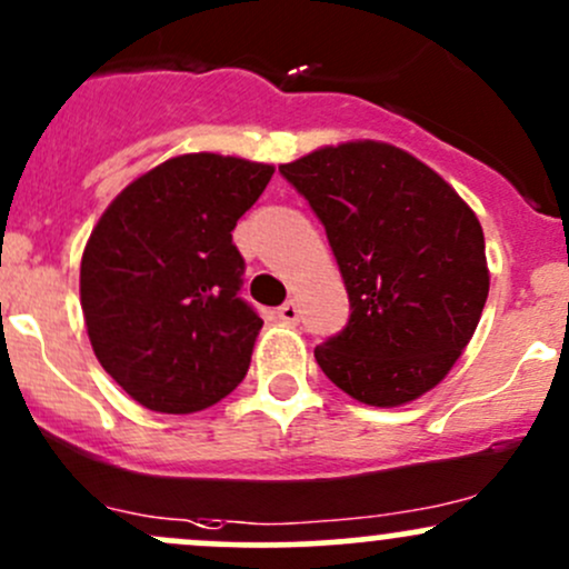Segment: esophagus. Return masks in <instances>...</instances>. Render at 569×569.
<instances>
[{"label":"esophagus","instance_id":"obj_1","mask_svg":"<svg viewBox=\"0 0 569 569\" xmlns=\"http://www.w3.org/2000/svg\"><path fill=\"white\" fill-rule=\"evenodd\" d=\"M277 315H279V320L287 322V326H296V322L301 320V309H298V303H292V301L282 303Z\"/></svg>","mask_w":569,"mask_h":569}]
</instances>
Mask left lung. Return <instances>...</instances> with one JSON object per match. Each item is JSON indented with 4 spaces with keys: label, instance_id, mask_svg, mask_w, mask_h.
Instances as JSON below:
<instances>
[{
    "label": "left lung",
    "instance_id": "left-lung-1",
    "mask_svg": "<svg viewBox=\"0 0 569 569\" xmlns=\"http://www.w3.org/2000/svg\"><path fill=\"white\" fill-rule=\"evenodd\" d=\"M339 262L350 322L315 347L336 388L371 407L429 393L467 350L488 298L482 228L448 181L382 140L279 164Z\"/></svg>",
    "mask_w": 569,
    "mask_h": 569
}]
</instances>
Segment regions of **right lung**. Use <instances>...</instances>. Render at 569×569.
Here are the masks:
<instances>
[{
	"mask_svg": "<svg viewBox=\"0 0 569 569\" xmlns=\"http://www.w3.org/2000/svg\"><path fill=\"white\" fill-rule=\"evenodd\" d=\"M273 164L211 151L164 160L102 211L81 258V309L102 369L138 405L189 415L243 380L262 320L238 298L233 228Z\"/></svg>",
	"mask_w": 569,
	"mask_h": 569,
	"instance_id": "obj_1",
	"label": "right lung"
}]
</instances>
